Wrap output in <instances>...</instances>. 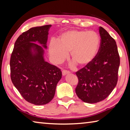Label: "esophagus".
<instances>
[{
  "instance_id": "obj_1",
  "label": "esophagus",
  "mask_w": 130,
  "mask_h": 130,
  "mask_svg": "<svg viewBox=\"0 0 130 130\" xmlns=\"http://www.w3.org/2000/svg\"><path fill=\"white\" fill-rule=\"evenodd\" d=\"M62 73V76H65L67 75V74H69V72H68V71H67V70H63Z\"/></svg>"
}]
</instances>
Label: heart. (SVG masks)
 Instances as JSON below:
<instances>
[{
  "mask_svg": "<svg viewBox=\"0 0 130 130\" xmlns=\"http://www.w3.org/2000/svg\"><path fill=\"white\" fill-rule=\"evenodd\" d=\"M100 46V37L96 32L74 30L63 32L58 42H50L49 52L52 60L57 64L63 62L70 53L72 65L76 63L85 67L95 59Z\"/></svg>",
  "mask_w": 130,
  "mask_h": 130,
  "instance_id": "b5f03b06",
  "label": "heart"
}]
</instances>
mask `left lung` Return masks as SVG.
<instances>
[{"instance_id": "1", "label": "left lung", "mask_w": 130, "mask_h": 130, "mask_svg": "<svg viewBox=\"0 0 130 130\" xmlns=\"http://www.w3.org/2000/svg\"><path fill=\"white\" fill-rule=\"evenodd\" d=\"M99 30L101 43L98 55L91 63L76 72L77 95L84 102L91 104L104 100L115 88L120 65L115 39L102 27Z\"/></svg>"}]
</instances>
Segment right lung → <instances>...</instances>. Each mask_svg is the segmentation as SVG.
<instances>
[{"label":"right lung","instance_id":"right-lung-1","mask_svg":"<svg viewBox=\"0 0 130 130\" xmlns=\"http://www.w3.org/2000/svg\"><path fill=\"white\" fill-rule=\"evenodd\" d=\"M51 26L32 27L23 32L15 42L11 56L13 84L27 102L35 105L46 104L53 99L62 77L61 70L44 58Z\"/></svg>","mask_w":130,"mask_h":130}]
</instances>
